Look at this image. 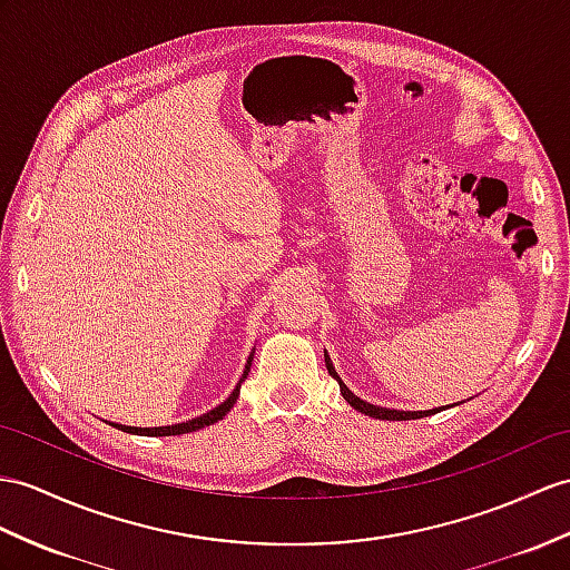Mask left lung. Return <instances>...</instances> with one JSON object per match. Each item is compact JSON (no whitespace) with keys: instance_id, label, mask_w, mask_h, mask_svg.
Returning <instances> with one entry per match:
<instances>
[{"instance_id":"obj_1","label":"left lung","mask_w":570,"mask_h":570,"mask_svg":"<svg viewBox=\"0 0 570 570\" xmlns=\"http://www.w3.org/2000/svg\"><path fill=\"white\" fill-rule=\"evenodd\" d=\"M326 370H328V374L333 380L338 382V386H341V394H343V399L348 401V404L355 409V411H360V413H365V415H372V419H380V421H411V419H423V415H430V413H435V409L433 411H392V409H382V406H372V404H367V401H363V399H357L348 386H345L343 382H341V377H338V372L333 370V365H331V360H328V355H326Z\"/></svg>"}]
</instances>
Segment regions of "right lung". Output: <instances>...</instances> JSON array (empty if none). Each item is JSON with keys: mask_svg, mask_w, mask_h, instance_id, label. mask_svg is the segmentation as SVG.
Listing matches in <instances>:
<instances>
[{"mask_svg": "<svg viewBox=\"0 0 570 570\" xmlns=\"http://www.w3.org/2000/svg\"><path fill=\"white\" fill-rule=\"evenodd\" d=\"M252 360L254 357H248L246 360V370H244V377H242V382L246 380V374H248V370H252ZM242 382L237 384V390H234L232 394H229V399L225 401V404H219L217 409H213L210 413H205V415H200V419H193V421H186V423H178V425H166V428H125V425H116V428H120V430H125V433H140V435H184V433H193V430H200V428H205V425H213V423H217V421H222L225 419V415L229 413V409L237 404V396H239V390H242Z\"/></svg>", "mask_w": 570, "mask_h": 570, "instance_id": "obj_1", "label": "right lung"}]
</instances>
